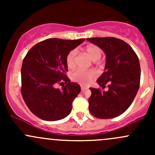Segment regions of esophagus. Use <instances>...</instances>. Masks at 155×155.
Listing matches in <instances>:
<instances>
[{
  "instance_id": "1",
  "label": "esophagus",
  "mask_w": 155,
  "mask_h": 155,
  "mask_svg": "<svg viewBox=\"0 0 155 155\" xmlns=\"http://www.w3.org/2000/svg\"><path fill=\"white\" fill-rule=\"evenodd\" d=\"M86 88H87L86 87L83 86V85H81V90H82V91H84V90H85V89H86Z\"/></svg>"
}]
</instances>
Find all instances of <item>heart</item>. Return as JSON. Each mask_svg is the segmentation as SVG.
<instances>
[{
  "label": "heart",
  "instance_id": "heart-1",
  "mask_svg": "<svg viewBox=\"0 0 155 155\" xmlns=\"http://www.w3.org/2000/svg\"><path fill=\"white\" fill-rule=\"evenodd\" d=\"M85 51L93 61H98L102 55V51L101 48L98 46H93V45L87 46L85 48ZM76 55H77V50L76 49L71 50L67 55L66 64L69 68H74L76 65ZM95 76H96V73L94 70H84L82 69H78L72 73L71 78L74 82L86 85L91 81V79Z\"/></svg>",
  "mask_w": 155,
  "mask_h": 155
}]
</instances>
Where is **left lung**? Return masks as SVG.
<instances>
[{"mask_svg":"<svg viewBox=\"0 0 155 155\" xmlns=\"http://www.w3.org/2000/svg\"><path fill=\"white\" fill-rule=\"evenodd\" d=\"M105 52L104 72L97 82L105 91L90 87L89 111L97 118H113L124 113L134 101L140 83V65L130 46L115 37L87 38Z\"/></svg>","mask_w":155,"mask_h":155,"instance_id":"8db88e82","label":"left lung"}]
</instances>
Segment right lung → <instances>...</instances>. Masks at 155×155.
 I'll list each match as a JSON object with an SVG mask.
<instances>
[{
	"instance_id": "add662e5",
	"label": "right lung",
	"mask_w": 155,
	"mask_h": 155,
	"mask_svg": "<svg viewBox=\"0 0 155 155\" xmlns=\"http://www.w3.org/2000/svg\"><path fill=\"white\" fill-rule=\"evenodd\" d=\"M85 40L47 39L33 46L25 57L21 70V95L31 112L38 118L58 121L71 112L72 103L81 87L65 74L68 70L66 58ZM61 81L67 83L61 90L55 87Z\"/></svg>"
}]
</instances>
